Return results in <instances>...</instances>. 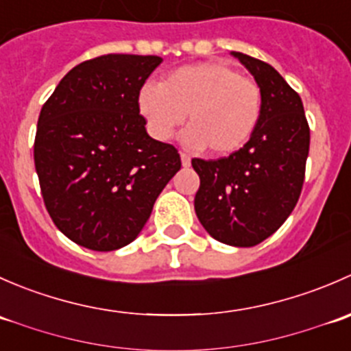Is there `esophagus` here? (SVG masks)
<instances>
[{"label":"esophagus","mask_w":351,"mask_h":351,"mask_svg":"<svg viewBox=\"0 0 351 351\" xmlns=\"http://www.w3.org/2000/svg\"><path fill=\"white\" fill-rule=\"evenodd\" d=\"M180 158H182V165L183 166H190V156L185 153H180Z\"/></svg>","instance_id":"esophagus-1"}]
</instances>
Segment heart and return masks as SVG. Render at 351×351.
Listing matches in <instances>:
<instances>
[{
  "instance_id": "heart-1",
  "label": "heart",
  "mask_w": 351,
  "mask_h": 351,
  "mask_svg": "<svg viewBox=\"0 0 351 351\" xmlns=\"http://www.w3.org/2000/svg\"><path fill=\"white\" fill-rule=\"evenodd\" d=\"M137 105L154 139L168 141L189 115L183 143L229 156L253 136L263 95L256 81L241 76L234 67L200 62L171 71L159 84H144Z\"/></svg>"
}]
</instances>
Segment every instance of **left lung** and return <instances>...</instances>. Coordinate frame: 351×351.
<instances>
[{
  "label": "left lung",
  "instance_id": "left-lung-1",
  "mask_svg": "<svg viewBox=\"0 0 351 351\" xmlns=\"http://www.w3.org/2000/svg\"><path fill=\"white\" fill-rule=\"evenodd\" d=\"M263 95L260 122L234 154L193 158L200 176L195 212L205 231L229 246H256L287 221L300 197L309 123L297 91L267 62L232 52Z\"/></svg>",
  "mask_w": 351,
  "mask_h": 351
}]
</instances>
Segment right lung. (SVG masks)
Instances as JSON below:
<instances>
[{
  "mask_svg": "<svg viewBox=\"0 0 351 351\" xmlns=\"http://www.w3.org/2000/svg\"><path fill=\"white\" fill-rule=\"evenodd\" d=\"M158 56L107 54L69 71L40 110L34 159L59 231L93 251L139 236L182 168L175 146L146 132L137 97Z\"/></svg>",
  "mask_w": 351,
  "mask_h": 351,
  "instance_id": "1",
  "label": "right lung"
}]
</instances>
